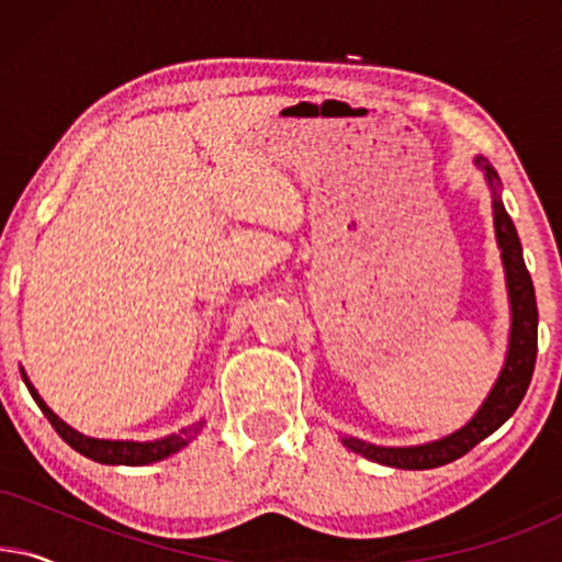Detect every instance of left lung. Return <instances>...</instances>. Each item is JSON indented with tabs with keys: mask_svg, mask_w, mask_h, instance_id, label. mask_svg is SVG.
<instances>
[{
	"mask_svg": "<svg viewBox=\"0 0 562 562\" xmlns=\"http://www.w3.org/2000/svg\"><path fill=\"white\" fill-rule=\"evenodd\" d=\"M475 166L483 171V179L491 191V212H494L496 245L502 250V266L506 276V294H509V345H506L504 366L498 371L494 386L483 398L479 412L456 432L429 440L422 445H373L358 437L342 435L340 440L348 450L358 452L373 463L389 468H404V471H427V468L448 465L452 460L463 458L481 440L494 435L506 419L517 412L525 398L529 381H532L535 358H537V299L529 271L521 256V243L517 227L502 202V179L486 158L475 156Z\"/></svg>",
	"mask_w": 562,
	"mask_h": 562,
	"instance_id": "left-lung-1",
	"label": "left lung"
}]
</instances>
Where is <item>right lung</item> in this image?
Masks as SVG:
<instances>
[{
    "mask_svg": "<svg viewBox=\"0 0 562 562\" xmlns=\"http://www.w3.org/2000/svg\"><path fill=\"white\" fill-rule=\"evenodd\" d=\"M20 373H22V381H25L27 391L33 394L35 404L41 406V412L45 414V417H48L53 429H56V432L64 437V440L71 445L76 452H81V456L97 460V463H104V465H150V463H158V460H164L168 456H173V452L187 448V445L194 440V437L202 432V427H204V419H199V422H194V425L179 429V432L158 437V440H145V442H137V440H99V437H89V435L79 432V429H74L71 425H66V422L60 419L58 414L43 402V396L37 394V389L27 379L25 368H20Z\"/></svg>",
    "mask_w": 562,
    "mask_h": 562,
    "instance_id": "right-lung-1",
    "label": "right lung"
}]
</instances>
